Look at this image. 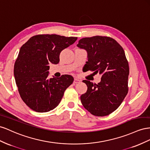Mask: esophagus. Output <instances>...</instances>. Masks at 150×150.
<instances>
[{
	"instance_id": "obj_1",
	"label": "esophagus",
	"mask_w": 150,
	"mask_h": 150,
	"mask_svg": "<svg viewBox=\"0 0 150 150\" xmlns=\"http://www.w3.org/2000/svg\"><path fill=\"white\" fill-rule=\"evenodd\" d=\"M80 80H79V79H76V78H75L74 79V83H80Z\"/></svg>"
}]
</instances>
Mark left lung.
I'll return each instance as SVG.
<instances>
[{"label":"left lung","mask_w":150,"mask_h":150,"mask_svg":"<svg viewBox=\"0 0 150 150\" xmlns=\"http://www.w3.org/2000/svg\"><path fill=\"white\" fill-rule=\"evenodd\" d=\"M77 46L87 51V70L102 75L98 84L83 80L87 91L81 96V102L94 115H108L119 108L128 92L129 68L125 51L115 40L101 36L82 38Z\"/></svg>","instance_id":"obj_1"}]
</instances>
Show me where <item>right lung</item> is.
I'll list each match as a JSON object with an SVG mask.
<instances>
[{"label":"right lung","mask_w":150,"mask_h":150,"mask_svg":"<svg viewBox=\"0 0 150 150\" xmlns=\"http://www.w3.org/2000/svg\"><path fill=\"white\" fill-rule=\"evenodd\" d=\"M76 40V37L39 35L21 46L14 74L21 99L30 109L46 112L58 105L74 79L70 75L49 79V65L58 64L61 51Z\"/></svg>","instance_id":"add662e5"}]
</instances>
